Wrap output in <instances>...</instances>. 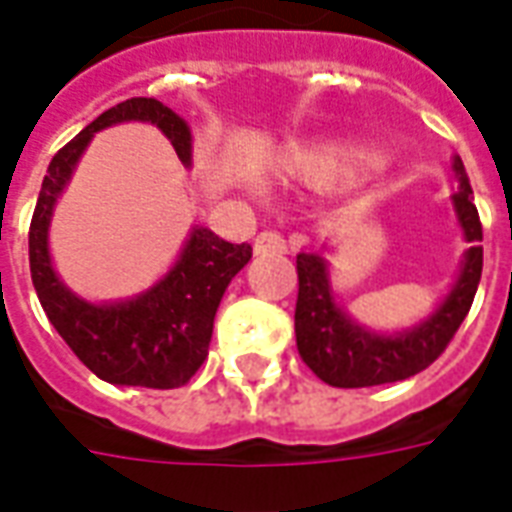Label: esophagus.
<instances>
[{"label": "esophagus", "mask_w": 512, "mask_h": 512, "mask_svg": "<svg viewBox=\"0 0 512 512\" xmlns=\"http://www.w3.org/2000/svg\"><path fill=\"white\" fill-rule=\"evenodd\" d=\"M287 244L285 238L274 233V230H263L255 238V255H285Z\"/></svg>", "instance_id": "34e87169"}]
</instances>
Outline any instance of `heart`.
I'll use <instances>...</instances> for the list:
<instances>
[{"label":"heart","instance_id":"b5f03b06","mask_svg":"<svg viewBox=\"0 0 512 512\" xmlns=\"http://www.w3.org/2000/svg\"><path fill=\"white\" fill-rule=\"evenodd\" d=\"M380 162V154L352 143H287L271 162V176L285 184L328 187L352 170Z\"/></svg>","mask_w":512,"mask_h":512}]
</instances>
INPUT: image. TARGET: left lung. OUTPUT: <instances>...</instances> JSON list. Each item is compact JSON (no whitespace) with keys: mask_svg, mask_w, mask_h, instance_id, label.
I'll list each match as a JSON object with an SVG mask.
<instances>
[{"mask_svg":"<svg viewBox=\"0 0 512 512\" xmlns=\"http://www.w3.org/2000/svg\"><path fill=\"white\" fill-rule=\"evenodd\" d=\"M453 170L458 179L453 211L469 249L450 293L423 323L399 333H377L355 323L333 298L328 260L317 252H301L295 257V344L306 366L333 388H369L407 380L437 361L458 325L464 323L483 271V227L461 157H453Z\"/></svg>","mask_w":512,"mask_h":512,"instance_id":"left-lung-1","label":"left lung"}]
</instances>
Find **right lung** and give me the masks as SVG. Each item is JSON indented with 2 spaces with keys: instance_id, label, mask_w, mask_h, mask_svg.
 <instances>
[{
  "instance_id": "add662e5",
  "label": "right lung",
  "mask_w": 512,
  "mask_h": 512,
  "mask_svg": "<svg viewBox=\"0 0 512 512\" xmlns=\"http://www.w3.org/2000/svg\"><path fill=\"white\" fill-rule=\"evenodd\" d=\"M124 121L154 124L170 140L179 160L187 168L192 165L189 124L160 100L132 97L100 113L56 151L48 165L29 227V268L51 325L100 380L165 391L189 382L203 366L219 301L233 276L249 263L252 246L230 244L208 227L195 225L179 260L146 293L113 304H92L64 285L48 252V227L56 200L70 184L94 132Z\"/></svg>"
}]
</instances>
